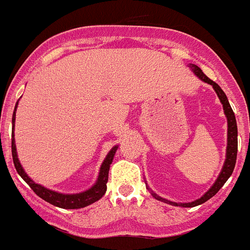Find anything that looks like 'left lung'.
<instances>
[{"label":"left lung","instance_id":"left-lung-1","mask_svg":"<svg viewBox=\"0 0 250 250\" xmlns=\"http://www.w3.org/2000/svg\"><path fill=\"white\" fill-rule=\"evenodd\" d=\"M191 70L194 71V74L196 76L199 77L200 80H203L204 83H210L213 86V89L215 90L216 95L219 96L220 103L223 104V109H224L225 115H227V119H228V146H227V159H225L224 167H223L222 173L219 174L218 179H216V182L214 183L213 187L204 194V195L200 198V199H196L195 202L191 203H184V204H178V203H173V202H167V200L163 199L160 196H158L156 194H152V195L155 196L156 199L161 200V202L165 203H170V204L175 205V207H184V208H193L196 207V205H200L203 203H205L207 200H209L210 198H213L218 191H219L220 188L225 184V182L228 180L229 176L231 175L233 173L234 167H235V161H237V151H238V130H237V121H235V115H234L233 109L230 107V104H229L228 99L225 96L224 91L220 89V86L218 83H214L213 80H210L207 75H204V72L200 70V67H198L194 63H190Z\"/></svg>","mask_w":250,"mask_h":250}]
</instances>
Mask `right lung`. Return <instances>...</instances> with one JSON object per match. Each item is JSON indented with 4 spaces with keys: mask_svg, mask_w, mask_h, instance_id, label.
I'll use <instances>...</instances> for the list:
<instances>
[{
    "mask_svg": "<svg viewBox=\"0 0 250 250\" xmlns=\"http://www.w3.org/2000/svg\"><path fill=\"white\" fill-rule=\"evenodd\" d=\"M17 107V104H16ZM16 107H15V112L12 115V125H15V116H16ZM11 149H12V159H13V164H15V167H16L17 173L20 174L23 180L30 185V188L37 195L41 198V199L46 200L50 204L55 205V207L63 208V209H79V208H85L87 205L92 204V203L98 202L99 199L103 198V195L106 191V183H107V179H109V169L110 164L112 163V159H114L115 151L118 149V146H114L110 152L107 154L106 159L104 160L103 165L100 167V173H99L98 182L91 189L89 190L83 191V193L80 194H60L56 193V191L48 190L46 188L41 187L40 184H36L35 182H32L30 178L27 176V174L25 173V170L22 169L21 164H20L19 158H17V152H16V145H15V139H13V131H12V143H11Z\"/></svg>",
    "mask_w": 250,
    "mask_h": 250,
    "instance_id": "obj_1",
    "label": "right lung"
}]
</instances>
